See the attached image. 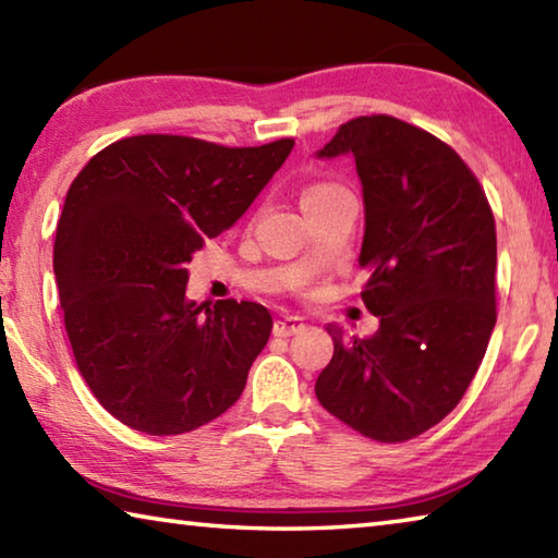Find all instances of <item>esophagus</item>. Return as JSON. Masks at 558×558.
Instances as JSON below:
<instances>
[{
    "label": "esophagus",
    "mask_w": 558,
    "mask_h": 558,
    "mask_svg": "<svg viewBox=\"0 0 558 558\" xmlns=\"http://www.w3.org/2000/svg\"><path fill=\"white\" fill-rule=\"evenodd\" d=\"M302 329H305V319H302V317H282V319H278L276 325H272V335H276V337H292V335L302 332Z\"/></svg>",
    "instance_id": "34e87169"
}]
</instances>
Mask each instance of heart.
Here are the masks:
<instances>
[{"label": "heart", "mask_w": 558, "mask_h": 558, "mask_svg": "<svg viewBox=\"0 0 558 558\" xmlns=\"http://www.w3.org/2000/svg\"><path fill=\"white\" fill-rule=\"evenodd\" d=\"M335 189H339V186H335V184H313V186L305 189V194H302V202L317 199V196H325L329 192H335Z\"/></svg>", "instance_id": "obj_1"}]
</instances>
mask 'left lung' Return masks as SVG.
<instances>
[{
    "mask_svg": "<svg viewBox=\"0 0 558 558\" xmlns=\"http://www.w3.org/2000/svg\"><path fill=\"white\" fill-rule=\"evenodd\" d=\"M317 159L354 157L364 196L362 300L379 329L349 339L317 376L325 409L366 438L401 442L456 409L497 323V235L468 165L389 116L349 120Z\"/></svg>",
    "mask_w": 558,
    "mask_h": 558,
    "instance_id": "8db88e82",
    "label": "left lung"
}]
</instances>
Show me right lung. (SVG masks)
Listing matches in <instances>:
<instances>
[{
    "label": "right lung",
    "instance_id": "right-lung-1",
    "mask_svg": "<svg viewBox=\"0 0 558 558\" xmlns=\"http://www.w3.org/2000/svg\"><path fill=\"white\" fill-rule=\"evenodd\" d=\"M292 145L137 135L73 179L53 276L75 364L120 423L179 436L239 401L272 317L258 302L186 300V263L248 211Z\"/></svg>",
    "mask_w": 558,
    "mask_h": 558
}]
</instances>
